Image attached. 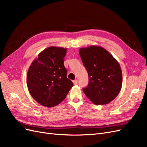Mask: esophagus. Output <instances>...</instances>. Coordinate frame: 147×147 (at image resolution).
Listing matches in <instances>:
<instances>
[{
  "instance_id": "1",
  "label": "esophagus",
  "mask_w": 147,
  "mask_h": 147,
  "mask_svg": "<svg viewBox=\"0 0 147 147\" xmlns=\"http://www.w3.org/2000/svg\"><path fill=\"white\" fill-rule=\"evenodd\" d=\"M73 83H74L75 85H76V84H78V80H75L73 81Z\"/></svg>"
}]
</instances>
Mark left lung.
Returning <instances> with one entry per match:
<instances>
[{
  "mask_svg": "<svg viewBox=\"0 0 147 147\" xmlns=\"http://www.w3.org/2000/svg\"><path fill=\"white\" fill-rule=\"evenodd\" d=\"M79 53L90 78L88 86L83 89L84 94L95 105L110 103L122 86V71L118 62L99 46L82 48Z\"/></svg>",
  "mask_w": 147,
  "mask_h": 147,
  "instance_id": "1",
  "label": "left lung"
}]
</instances>
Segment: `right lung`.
Listing matches in <instances>:
<instances>
[{"label": "right lung", "mask_w": 147, "mask_h": 147, "mask_svg": "<svg viewBox=\"0 0 147 147\" xmlns=\"http://www.w3.org/2000/svg\"><path fill=\"white\" fill-rule=\"evenodd\" d=\"M67 48L50 47L40 52L28 69L29 92L38 104L51 107L60 104L74 86L67 78L64 57Z\"/></svg>", "instance_id": "obj_1"}]
</instances>
